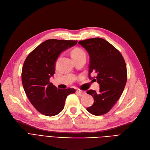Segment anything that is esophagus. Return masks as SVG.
I'll use <instances>...</instances> for the list:
<instances>
[{
  "instance_id": "esophagus-1",
  "label": "esophagus",
  "mask_w": 150,
  "mask_h": 150,
  "mask_svg": "<svg viewBox=\"0 0 150 150\" xmlns=\"http://www.w3.org/2000/svg\"><path fill=\"white\" fill-rule=\"evenodd\" d=\"M76 93L77 95H79V96H84V95H85V94H86L85 91H81V90H77L76 91Z\"/></svg>"
}]
</instances>
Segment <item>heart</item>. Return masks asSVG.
Segmentation results:
<instances>
[{
  "instance_id": "1",
  "label": "heart",
  "mask_w": 150,
  "mask_h": 150,
  "mask_svg": "<svg viewBox=\"0 0 150 150\" xmlns=\"http://www.w3.org/2000/svg\"><path fill=\"white\" fill-rule=\"evenodd\" d=\"M83 54H85L83 50H82L80 48H75L71 52V57H72V58L75 57H78Z\"/></svg>"
}]
</instances>
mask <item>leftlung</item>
<instances>
[{
    "label": "left lung",
    "mask_w": 150,
    "mask_h": 150,
    "mask_svg": "<svg viewBox=\"0 0 150 150\" xmlns=\"http://www.w3.org/2000/svg\"><path fill=\"white\" fill-rule=\"evenodd\" d=\"M79 44L89 54V77L99 84V91L90 90L86 93L94 98V103L86 110L95 115L106 114L118 101L125 88L127 72L125 60L118 50L103 38L80 41Z\"/></svg>",
    "instance_id": "left-lung-1"
}]
</instances>
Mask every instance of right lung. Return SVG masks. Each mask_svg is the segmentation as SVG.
Here are the masks:
<instances>
[{
	"label": "right lung",
	"mask_w": 150,
	"mask_h": 150,
	"mask_svg": "<svg viewBox=\"0 0 150 150\" xmlns=\"http://www.w3.org/2000/svg\"><path fill=\"white\" fill-rule=\"evenodd\" d=\"M77 41L46 40L29 54L22 68L21 81L31 104L43 115L54 116L64 108L65 99L74 93V88L59 89L49 79L55 73V62L60 54L75 46Z\"/></svg>",
	"instance_id": "add662e5"
}]
</instances>
